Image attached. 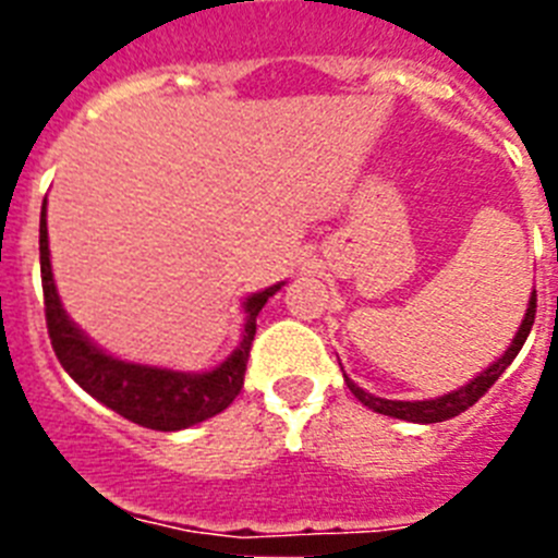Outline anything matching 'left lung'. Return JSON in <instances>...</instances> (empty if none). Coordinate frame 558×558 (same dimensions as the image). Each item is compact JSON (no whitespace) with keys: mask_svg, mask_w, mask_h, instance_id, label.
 Here are the masks:
<instances>
[{"mask_svg":"<svg viewBox=\"0 0 558 558\" xmlns=\"http://www.w3.org/2000/svg\"><path fill=\"white\" fill-rule=\"evenodd\" d=\"M534 315H536V290L531 293L529 299V310H525V318H522L520 329H517L514 340L509 343V349L500 354V357L492 363V366L483 368L481 374H477L475 379H470L466 386H461L458 391H450L445 393V397H436V399H416V402H405V399H383V397H374V393L363 391V388L354 383V379H349L347 374H343V379H347L349 391L354 393V397L363 402V405L368 408V411L374 413H383V416H393V418H405V422H416V425H433V422H447V418L458 416V413H463L466 408H472L477 402V399L483 397V393L489 391L492 386H495V379H500V374L506 372V368L511 366V360L520 354L522 343H525V338H529L531 327H534Z\"/></svg>","mask_w":558,"mask_h":558,"instance_id":"left-lung-1","label":"left lung"}]
</instances>
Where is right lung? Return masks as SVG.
Here are the masks:
<instances>
[{
  "instance_id": "1",
  "label": "right lung",
  "mask_w": 558,
  "mask_h": 558,
  "mask_svg": "<svg viewBox=\"0 0 558 558\" xmlns=\"http://www.w3.org/2000/svg\"><path fill=\"white\" fill-rule=\"evenodd\" d=\"M38 251H41V284L44 310H47V329L52 349L61 366L75 379L77 386L117 411L136 425L150 430H184L206 418L218 416L234 402L243 388L245 363H248L251 340L256 335V315L265 307L276 290L284 282L251 293L243 302V338L234 352L209 372H175V368L147 366L120 360L100 349L81 327L66 315L52 279L49 263V234H47V198L41 204V229H38Z\"/></svg>"
}]
</instances>
